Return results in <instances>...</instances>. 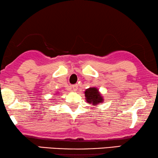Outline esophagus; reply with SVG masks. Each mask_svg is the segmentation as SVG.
<instances>
[{"instance_id":"1","label":"esophagus","mask_w":158,"mask_h":158,"mask_svg":"<svg viewBox=\"0 0 158 158\" xmlns=\"http://www.w3.org/2000/svg\"><path fill=\"white\" fill-rule=\"evenodd\" d=\"M77 88H78V85H77V84L72 85V88H73V90H74V91H76V90H77Z\"/></svg>"}]
</instances>
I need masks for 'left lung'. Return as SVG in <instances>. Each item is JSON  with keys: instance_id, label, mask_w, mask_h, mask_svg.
I'll use <instances>...</instances> for the list:
<instances>
[{"instance_id": "1", "label": "left lung", "mask_w": 158, "mask_h": 158, "mask_svg": "<svg viewBox=\"0 0 158 158\" xmlns=\"http://www.w3.org/2000/svg\"><path fill=\"white\" fill-rule=\"evenodd\" d=\"M85 101L92 106H97L100 103L104 101V98L99 91L98 88L96 87H90L84 91Z\"/></svg>"}]
</instances>
